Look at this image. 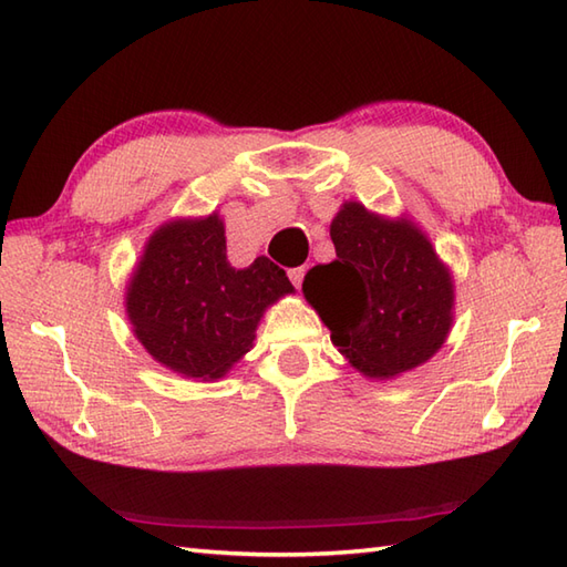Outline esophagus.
I'll use <instances>...</instances> for the list:
<instances>
[{
    "label": "esophagus",
    "instance_id": "34e87169",
    "mask_svg": "<svg viewBox=\"0 0 567 567\" xmlns=\"http://www.w3.org/2000/svg\"><path fill=\"white\" fill-rule=\"evenodd\" d=\"M305 272H307L305 265H299V268H290V270H287V277H290V282H292L295 287H302Z\"/></svg>",
    "mask_w": 567,
    "mask_h": 567
}]
</instances>
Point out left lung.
<instances>
[{
	"mask_svg": "<svg viewBox=\"0 0 567 567\" xmlns=\"http://www.w3.org/2000/svg\"><path fill=\"white\" fill-rule=\"evenodd\" d=\"M336 260L305 277L331 341L370 378H392L439 351L453 321V282L426 236L348 202L331 221Z\"/></svg>",
	"mask_w": 567,
	"mask_h": 567,
	"instance_id": "obj_1",
	"label": "left lung"
}]
</instances>
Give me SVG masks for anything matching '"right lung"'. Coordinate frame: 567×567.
<instances>
[{"label":"right lung","mask_w":567,"mask_h":567,"mask_svg":"<svg viewBox=\"0 0 567 567\" xmlns=\"http://www.w3.org/2000/svg\"><path fill=\"white\" fill-rule=\"evenodd\" d=\"M295 287L282 268L256 258L236 270L226 260L224 224L161 226L131 277L126 311L143 348L179 375H226L256 339L262 311Z\"/></svg>","instance_id":"obj_1"}]
</instances>
